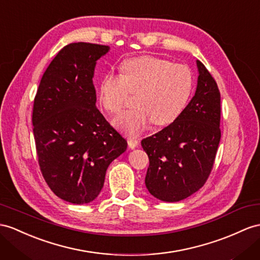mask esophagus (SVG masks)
I'll use <instances>...</instances> for the list:
<instances>
[{"label": "esophagus", "mask_w": 260, "mask_h": 260, "mask_svg": "<svg viewBox=\"0 0 260 260\" xmlns=\"http://www.w3.org/2000/svg\"><path fill=\"white\" fill-rule=\"evenodd\" d=\"M127 143H128V147L134 149L135 147H137V146L139 145V141L136 138V137H129L127 139Z\"/></svg>", "instance_id": "1"}]
</instances>
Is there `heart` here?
<instances>
[{
	"mask_svg": "<svg viewBox=\"0 0 260 260\" xmlns=\"http://www.w3.org/2000/svg\"><path fill=\"white\" fill-rule=\"evenodd\" d=\"M121 75L106 73L99 85V101L110 114H118L136 93L135 109L124 112L114 125L137 135L154 123L167 126L182 114L193 90V75L188 66L171 63L154 56L127 58Z\"/></svg>",
	"mask_w": 260,
	"mask_h": 260,
	"instance_id": "b5f03b06",
	"label": "heart"
}]
</instances>
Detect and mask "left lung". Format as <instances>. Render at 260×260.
Returning <instances> with one entry per match:
<instances>
[{
    "label": "left lung",
    "mask_w": 260,
    "mask_h": 260,
    "mask_svg": "<svg viewBox=\"0 0 260 260\" xmlns=\"http://www.w3.org/2000/svg\"><path fill=\"white\" fill-rule=\"evenodd\" d=\"M196 94L182 114L142 141L149 167L145 184L165 202H178L201 189L214 165L221 139V94L214 78L197 60Z\"/></svg>",
    "instance_id": "1"
}]
</instances>
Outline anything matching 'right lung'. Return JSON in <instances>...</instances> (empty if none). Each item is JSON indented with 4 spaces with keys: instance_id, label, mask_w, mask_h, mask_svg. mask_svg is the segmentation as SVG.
Wrapping results in <instances>:
<instances>
[{
    "instance_id": "1",
    "label": "right lung",
    "mask_w": 260,
    "mask_h": 260,
    "mask_svg": "<svg viewBox=\"0 0 260 260\" xmlns=\"http://www.w3.org/2000/svg\"><path fill=\"white\" fill-rule=\"evenodd\" d=\"M109 46L72 43L46 69L32 108L38 164L54 193L73 204L93 201L106 169L127 142L96 109L93 76Z\"/></svg>"
}]
</instances>
